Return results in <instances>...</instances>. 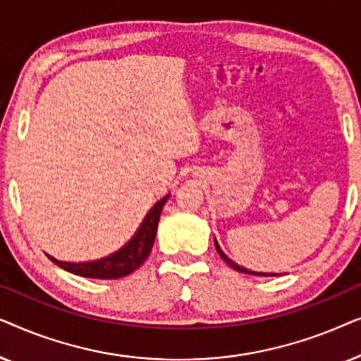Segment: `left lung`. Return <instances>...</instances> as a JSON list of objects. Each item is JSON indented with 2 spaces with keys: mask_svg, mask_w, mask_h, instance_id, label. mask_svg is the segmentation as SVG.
<instances>
[{
  "mask_svg": "<svg viewBox=\"0 0 361 361\" xmlns=\"http://www.w3.org/2000/svg\"><path fill=\"white\" fill-rule=\"evenodd\" d=\"M215 248H216V251H219V255L221 256V259L225 261L226 264L228 266H231V268L233 269H236V271H240V273H246V274H253V276H278V274H274V273H258V271H250V269H246V268H243V266H240V264H236L235 261H231L228 256H226L224 251H221V248L219 246V243H216V240H215Z\"/></svg>",
  "mask_w": 361,
  "mask_h": 361,
  "instance_id": "8db88e82",
  "label": "left lung"
}]
</instances>
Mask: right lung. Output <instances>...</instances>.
I'll list each match as a JSON object with an SVG mask.
<instances>
[{
    "label": "right lung",
    "mask_w": 361,
    "mask_h": 361,
    "mask_svg": "<svg viewBox=\"0 0 361 361\" xmlns=\"http://www.w3.org/2000/svg\"><path fill=\"white\" fill-rule=\"evenodd\" d=\"M169 199V194L162 197L159 202H156L154 207L147 212V215L142 220L140 228L133 235V238L128 243L110 256H105L102 259L87 261V263H67V261H59L54 256L47 255V258L61 266L62 269L73 273L83 278L93 279H118L123 276L131 274L133 271L140 268L145 263L147 256L151 253L152 245H154L157 224H159V216L162 207Z\"/></svg>",
    "instance_id": "1"
}]
</instances>
